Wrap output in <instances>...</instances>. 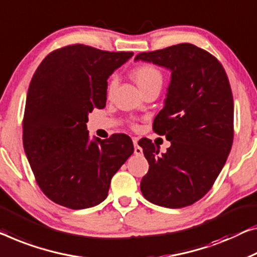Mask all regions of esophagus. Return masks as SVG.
Returning <instances> with one entry per match:
<instances>
[{
	"mask_svg": "<svg viewBox=\"0 0 257 257\" xmlns=\"http://www.w3.org/2000/svg\"><path fill=\"white\" fill-rule=\"evenodd\" d=\"M133 142H134V147H135V155L137 156L143 155V150H142V148L140 147L139 143H137V140L133 139Z\"/></svg>",
	"mask_w": 257,
	"mask_h": 257,
	"instance_id": "34e87169",
	"label": "esophagus"
}]
</instances>
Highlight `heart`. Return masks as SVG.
I'll list each match as a JSON object with an SVG mask.
<instances>
[{
    "mask_svg": "<svg viewBox=\"0 0 257 257\" xmlns=\"http://www.w3.org/2000/svg\"><path fill=\"white\" fill-rule=\"evenodd\" d=\"M133 77L136 80L137 85L142 91L147 90L148 87L153 85H162L163 75L157 67L152 64H142V66L135 68L133 70ZM118 79L116 76H112L107 84V95L110 97L114 90L117 86Z\"/></svg>",
    "mask_w": 257,
    "mask_h": 257,
    "instance_id": "b5f03b06",
    "label": "heart"
}]
</instances>
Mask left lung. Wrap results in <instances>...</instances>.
<instances>
[{"label":"left lung","instance_id":"8db88e82","mask_svg":"<svg viewBox=\"0 0 257 257\" xmlns=\"http://www.w3.org/2000/svg\"><path fill=\"white\" fill-rule=\"evenodd\" d=\"M135 61L171 71L164 107L153 121L171 147L159 156L151 141L141 144L149 163L141 191L164 208L191 205L211 189L232 148L234 105L227 75L216 57L191 44L141 53Z\"/></svg>","mask_w":257,"mask_h":257}]
</instances>
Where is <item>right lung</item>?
Wrapping results in <instances>:
<instances>
[{
	"instance_id": "right-lung-1",
	"label": "right lung",
	"mask_w": 257,
	"mask_h": 257,
	"mask_svg": "<svg viewBox=\"0 0 257 257\" xmlns=\"http://www.w3.org/2000/svg\"><path fill=\"white\" fill-rule=\"evenodd\" d=\"M134 55L70 45L45 57L26 98L23 145L49 200L78 210L100 204L110 180L134 152L130 137L90 139L89 113L106 106L107 79Z\"/></svg>"
}]
</instances>
